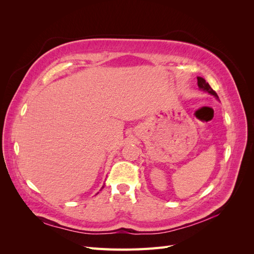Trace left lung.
<instances>
[{
  "instance_id": "left-lung-1",
  "label": "left lung",
  "mask_w": 254,
  "mask_h": 254,
  "mask_svg": "<svg viewBox=\"0 0 254 254\" xmlns=\"http://www.w3.org/2000/svg\"><path fill=\"white\" fill-rule=\"evenodd\" d=\"M197 83H198L199 89H201V90L207 92V93H210V94L214 95L216 98H218V95H217L216 92H215V91L210 87V84L205 81L204 78H202V77H197Z\"/></svg>"
}]
</instances>
